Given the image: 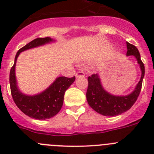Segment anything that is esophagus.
<instances>
[{
  "instance_id": "1",
  "label": "esophagus",
  "mask_w": 154,
  "mask_h": 154,
  "mask_svg": "<svg viewBox=\"0 0 154 154\" xmlns=\"http://www.w3.org/2000/svg\"><path fill=\"white\" fill-rule=\"evenodd\" d=\"M84 75H85V73H84L83 72H82V71H81V72H80V71H79V72H77L75 74V77H76V78H78V77H80V76H84Z\"/></svg>"
}]
</instances>
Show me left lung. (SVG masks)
<instances>
[{"mask_svg": "<svg viewBox=\"0 0 154 154\" xmlns=\"http://www.w3.org/2000/svg\"><path fill=\"white\" fill-rule=\"evenodd\" d=\"M126 56L133 55L141 70L140 79L131 93L126 96H116L107 92L103 88L99 74H94L88 78V89L86 92L87 102L92 109L98 113L106 116L120 115L130 109L137 101L142 87L145 74V68L141 61L140 55L136 46L126 42Z\"/></svg>", "mask_w": 154, "mask_h": 154, "instance_id": "obj_1", "label": "left lung"}]
</instances>
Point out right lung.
Wrapping results in <instances>:
<instances>
[{"mask_svg": "<svg viewBox=\"0 0 154 154\" xmlns=\"http://www.w3.org/2000/svg\"><path fill=\"white\" fill-rule=\"evenodd\" d=\"M55 40L47 38H38L31 41L26 45L19 49L14 58V63L10 72V86L12 97L17 106L21 112L29 117L35 119H46L55 116L61 110L63 105L64 95L75 77L67 78L59 76L43 92L35 95H26L23 93L17 86L15 75L16 62L20 53L26 50L49 44Z\"/></svg>", "mask_w": 154, "mask_h": 154, "instance_id": "1", "label": "right lung"}]
</instances>
